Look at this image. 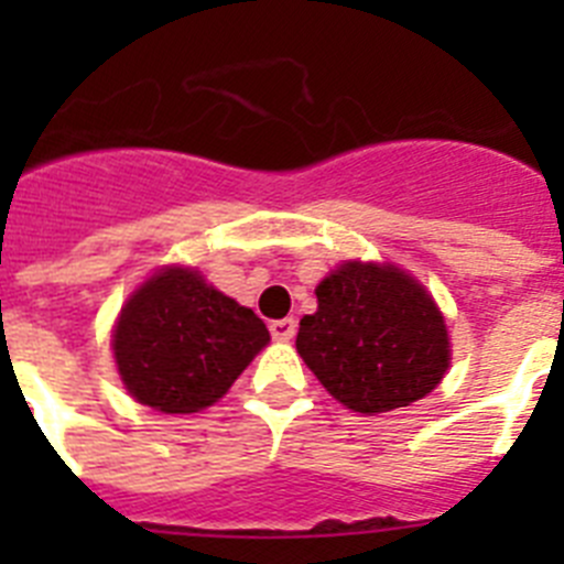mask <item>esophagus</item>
<instances>
[{
    "instance_id": "esophagus-1",
    "label": "esophagus",
    "mask_w": 564,
    "mask_h": 564,
    "mask_svg": "<svg viewBox=\"0 0 564 564\" xmlns=\"http://www.w3.org/2000/svg\"><path fill=\"white\" fill-rule=\"evenodd\" d=\"M271 336L276 341H291L296 336V318H276V322H271Z\"/></svg>"
}]
</instances>
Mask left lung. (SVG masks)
Instances as JSON below:
<instances>
[{
  "label": "left lung",
  "instance_id": "1",
  "mask_svg": "<svg viewBox=\"0 0 564 564\" xmlns=\"http://www.w3.org/2000/svg\"><path fill=\"white\" fill-rule=\"evenodd\" d=\"M296 350L347 410L361 415L430 395L452 361L449 330L430 291L395 265L344 262L316 288Z\"/></svg>",
  "mask_w": 564,
  "mask_h": 564
}]
</instances>
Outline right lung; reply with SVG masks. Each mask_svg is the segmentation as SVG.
I'll return each instance as SVG.
<instances>
[{"label":"right lung","instance_id":"right-lung-1","mask_svg":"<svg viewBox=\"0 0 564 564\" xmlns=\"http://www.w3.org/2000/svg\"><path fill=\"white\" fill-rule=\"evenodd\" d=\"M268 341L271 333L251 307L181 265L149 276L121 307L112 333L129 395L166 415L220 401Z\"/></svg>","mask_w":564,"mask_h":564}]
</instances>
